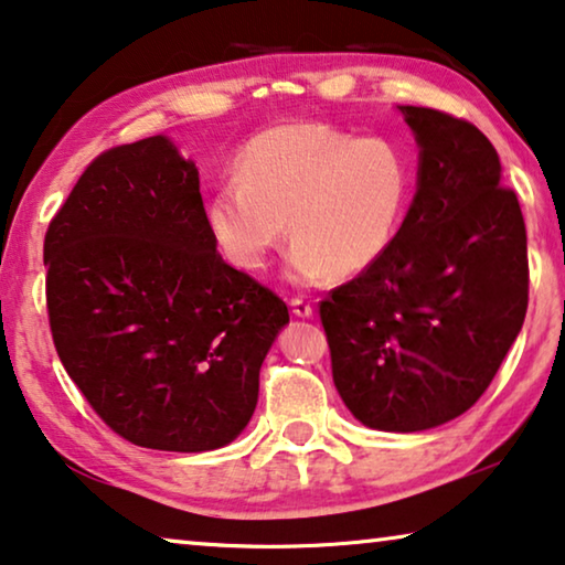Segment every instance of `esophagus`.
<instances>
[{
    "mask_svg": "<svg viewBox=\"0 0 565 565\" xmlns=\"http://www.w3.org/2000/svg\"><path fill=\"white\" fill-rule=\"evenodd\" d=\"M289 305H291V312L297 317H312V312H315L312 305H309V301L301 299V297H291Z\"/></svg>",
    "mask_w": 565,
    "mask_h": 565,
    "instance_id": "34e87169",
    "label": "esophagus"
}]
</instances>
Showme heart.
I'll return each mask as SVG.
<instances>
[{"label": "heart", "instance_id": "obj_1", "mask_svg": "<svg viewBox=\"0 0 565 565\" xmlns=\"http://www.w3.org/2000/svg\"><path fill=\"white\" fill-rule=\"evenodd\" d=\"M412 194L415 161L399 140L289 122L248 140L235 181L206 206V222L222 256L243 271H264L291 235V281L351 279L386 256Z\"/></svg>", "mask_w": 565, "mask_h": 565}]
</instances>
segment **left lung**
I'll list each match as a JSON object with an SVG mask.
<instances>
[{
  "instance_id": "obj_1",
  "label": "left lung",
  "mask_w": 565,
  "mask_h": 565,
  "mask_svg": "<svg viewBox=\"0 0 565 565\" xmlns=\"http://www.w3.org/2000/svg\"><path fill=\"white\" fill-rule=\"evenodd\" d=\"M417 194L384 258L320 301L332 381L365 427L430 430L471 409L527 312V233L479 127L399 107Z\"/></svg>"
}]
</instances>
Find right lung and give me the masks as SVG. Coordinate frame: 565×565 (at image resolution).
Masks as SVG:
<instances>
[{
    "mask_svg": "<svg viewBox=\"0 0 565 565\" xmlns=\"http://www.w3.org/2000/svg\"><path fill=\"white\" fill-rule=\"evenodd\" d=\"M43 260L53 345L109 430L177 452L243 433L289 309L222 260L200 171L169 138L94 158L47 225Z\"/></svg>",
    "mask_w": 565,
    "mask_h": 565,
    "instance_id": "1",
    "label": "right lung"
}]
</instances>
